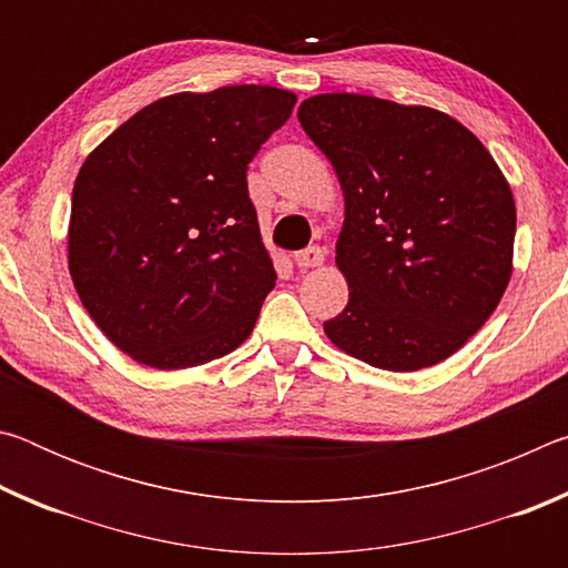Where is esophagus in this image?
<instances>
[{"label": "esophagus", "instance_id": "1", "mask_svg": "<svg viewBox=\"0 0 568 568\" xmlns=\"http://www.w3.org/2000/svg\"><path fill=\"white\" fill-rule=\"evenodd\" d=\"M323 257H325L323 255V247L311 245V247L301 250V253H295L293 261H295L297 267H301V271H307V267H318L323 263Z\"/></svg>", "mask_w": 568, "mask_h": 568}]
</instances>
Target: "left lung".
Returning a JSON list of instances; mask_svg holds the SVG:
<instances>
[{"label": "left lung", "instance_id": "left-lung-1", "mask_svg": "<svg viewBox=\"0 0 568 568\" xmlns=\"http://www.w3.org/2000/svg\"><path fill=\"white\" fill-rule=\"evenodd\" d=\"M345 195L335 263L348 281L325 335L383 371L454 355L511 281L516 205L474 132L448 114L368 94H318L297 110Z\"/></svg>", "mask_w": 568, "mask_h": 568}]
</instances>
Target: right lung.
Instances as JSON below:
<instances>
[{
	"mask_svg": "<svg viewBox=\"0 0 568 568\" xmlns=\"http://www.w3.org/2000/svg\"><path fill=\"white\" fill-rule=\"evenodd\" d=\"M295 94L265 84L148 104L84 160L70 273L100 331L150 368L223 358L255 328L275 267L247 165Z\"/></svg>",
	"mask_w": 568,
	"mask_h": 568,
	"instance_id": "right-lung-1",
	"label": "right lung"
}]
</instances>
